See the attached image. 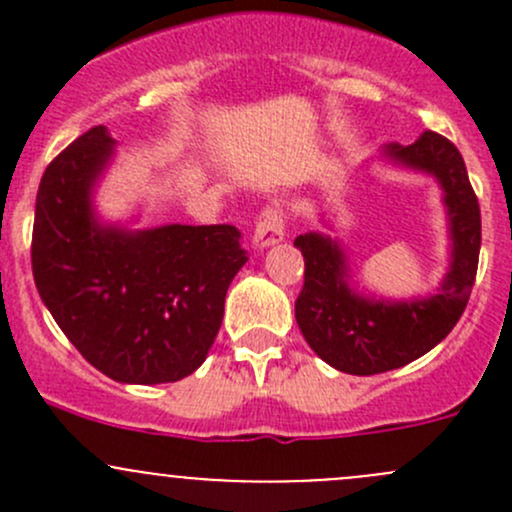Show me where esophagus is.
<instances>
[{"label":"esophagus","instance_id":"esophagus-1","mask_svg":"<svg viewBox=\"0 0 512 512\" xmlns=\"http://www.w3.org/2000/svg\"><path fill=\"white\" fill-rule=\"evenodd\" d=\"M285 237V218H282L280 208H265L257 218L255 232H252V245L255 250H265V247L275 245Z\"/></svg>","mask_w":512,"mask_h":512}]
</instances>
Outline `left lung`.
<instances>
[{
	"label": "left lung",
	"mask_w": 512,
	"mask_h": 512,
	"mask_svg": "<svg viewBox=\"0 0 512 512\" xmlns=\"http://www.w3.org/2000/svg\"><path fill=\"white\" fill-rule=\"evenodd\" d=\"M381 156L438 180L448 210L451 265L438 294L389 302L349 285L347 252L337 240L322 232L294 240L304 255V287L294 302L299 329L314 354L354 376L399 369L443 342L466 309L478 270L480 208L458 148L423 131L411 146L389 143Z\"/></svg>",
	"instance_id": "8db88e82"
}]
</instances>
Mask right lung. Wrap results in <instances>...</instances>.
<instances>
[{
  "mask_svg": "<svg viewBox=\"0 0 512 512\" xmlns=\"http://www.w3.org/2000/svg\"><path fill=\"white\" fill-rule=\"evenodd\" d=\"M113 146L106 128L94 126L41 175L34 282L61 332L108 379L180 381L213 347L227 287L247 252L232 225L128 230L101 223L94 185Z\"/></svg>",
  "mask_w": 512,
  "mask_h": 512,
  "instance_id": "add662e5",
  "label": "right lung"
}]
</instances>
